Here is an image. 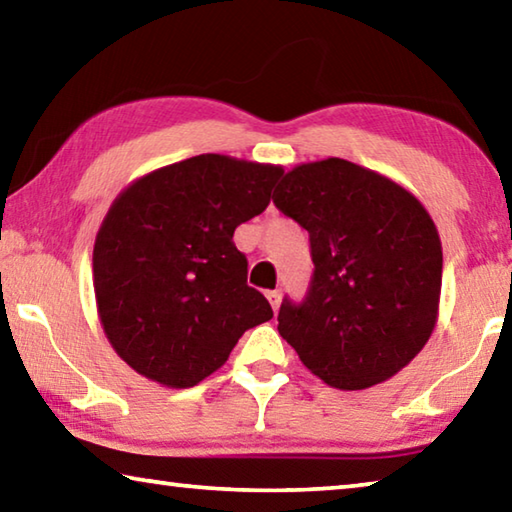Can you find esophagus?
<instances>
[{
	"label": "esophagus",
	"instance_id": "esophagus-1",
	"mask_svg": "<svg viewBox=\"0 0 512 512\" xmlns=\"http://www.w3.org/2000/svg\"><path fill=\"white\" fill-rule=\"evenodd\" d=\"M266 298H268V302H271V307L277 311V307H280V300H282V291L280 289L266 291Z\"/></svg>",
	"mask_w": 512,
	"mask_h": 512
}]
</instances>
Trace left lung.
Wrapping results in <instances>:
<instances>
[{
  "label": "left lung",
  "mask_w": 512,
  "mask_h": 512,
  "mask_svg": "<svg viewBox=\"0 0 512 512\" xmlns=\"http://www.w3.org/2000/svg\"><path fill=\"white\" fill-rule=\"evenodd\" d=\"M273 203L309 232L302 302L282 300L277 332L325 384L361 391L393 377L436 327L443 248L422 203L359 164H298Z\"/></svg>",
  "instance_id": "8db88e82"
}]
</instances>
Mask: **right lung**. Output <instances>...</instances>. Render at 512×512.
I'll use <instances>...</instances> for the list:
<instances>
[{
    "mask_svg": "<svg viewBox=\"0 0 512 512\" xmlns=\"http://www.w3.org/2000/svg\"><path fill=\"white\" fill-rule=\"evenodd\" d=\"M282 167L203 153L135 180L94 241L99 318L115 352L162 386L189 388L273 318L232 235L262 214Z\"/></svg>",
    "mask_w": 512,
    "mask_h": 512,
    "instance_id": "right-lung-1",
    "label": "right lung"
}]
</instances>
